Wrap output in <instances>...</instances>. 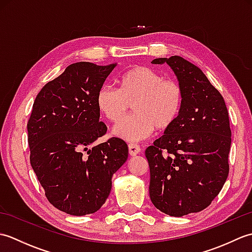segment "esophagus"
I'll use <instances>...</instances> for the list:
<instances>
[{
    "mask_svg": "<svg viewBox=\"0 0 252 252\" xmlns=\"http://www.w3.org/2000/svg\"><path fill=\"white\" fill-rule=\"evenodd\" d=\"M129 153L131 156H136V155L141 152V147L136 145V144H129Z\"/></svg>",
    "mask_w": 252,
    "mask_h": 252,
    "instance_id": "34e87169",
    "label": "esophagus"
}]
</instances>
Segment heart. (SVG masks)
I'll list each match as a JSON object with an SVG mask.
<instances>
[{
	"label": "heart",
	"instance_id": "1",
	"mask_svg": "<svg viewBox=\"0 0 252 252\" xmlns=\"http://www.w3.org/2000/svg\"><path fill=\"white\" fill-rule=\"evenodd\" d=\"M119 90L101 87L96 105L107 120L118 122L133 105L135 115L120 121L114 134L126 142H140L149 137L155 129L163 131L173 126L184 103L182 85L164 79L152 68L136 66L118 80Z\"/></svg>",
	"mask_w": 252,
	"mask_h": 252
}]
</instances>
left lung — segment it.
Instances as JSON below:
<instances>
[{"mask_svg": "<svg viewBox=\"0 0 252 252\" xmlns=\"http://www.w3.org/2000/svg\"><path fill=\"white\" fill-rule=\"evenodd\" d=\"M152 63L171 67L183 88L184 103L178 120L145 151L149 197L165 215L183 217L206 209L227 179L228 111L223 96L194 63L181 56Z\"/></svg>", "mask_w": 252, "mask_h": 252, "instance_id": "8db88e82", "label": "left lung"}]
</instances>
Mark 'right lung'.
<instances>
[{
    "label": "right lung",
    "mask_w": 252,
    "mask_h": 252,
    "mask_svg": "<svg viewBox=\"0 0 252 252\" xmlns=\"http://www.w3.org/2000/svg\"><path fill=\"white\" fill-rule=\"evenodd\" d=\"M117 63L69 65L36 95L27 129L31 167L45 196L71 216L94 213L111 190V178L126 161V143L106 134L96 95Z\"/></svg>",
    "instance_id": "1"
}]
</instances>
